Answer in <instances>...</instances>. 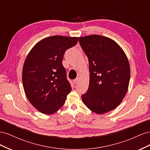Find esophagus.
<instances>
[{
  "label": "esophagus",
  "mask_w": 150,
  "mask_h": 150,
  "mask_svg": "<svg viewBox=\"0 0 150 150\" xmlns=\"http://www.w3.org/2000/svg\"><path fill=\"white\" fill-rule=\"evenodd\" d=\"M78 81H79V78H76V79L74 80V84H77V83H78Z\"/></svg>",
  "instance_id": "34e87169"
}]
</instances>
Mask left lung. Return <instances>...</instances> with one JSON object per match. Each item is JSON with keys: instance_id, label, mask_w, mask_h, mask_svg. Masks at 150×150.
Instances as JSON below:
<instances>
[{"instance_id": "1", "label": "left lung", "mask_w": 150, "mask_h": 150, "mask_svg": "<svg viewBox=\"0 0 150 150\" xmlns=\"http://www.w3.org/2000/svg\"><path fill=\"white\" fill-rule=\"evenodd\" d=\"M88 57L89 84L82 100L90 110L104 114L116 108L125 96L130 67L125 52L115 41L99 35L79 38Z\"/></svg>"}]
</instances>
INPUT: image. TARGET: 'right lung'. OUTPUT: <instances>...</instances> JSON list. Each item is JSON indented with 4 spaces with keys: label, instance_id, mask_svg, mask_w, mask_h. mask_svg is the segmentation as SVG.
I'll return each instance as SVG.
<instances>
[{
    "label": "right lung",
    "instance_id": "add662e5",
    "mask_svg": "<svg viewBox=\"0 0 150 150\" xmlns=\"http://www.w3.org/2000/svg\"><path fill=\"white\" fill-rule=\"evenodd\" d=\"M78 38L54 35L43 39L30 50L22 69V83L27 98L44 114L56 112L72 89L66 78L62 59Z\"/></svg>",
    "mask_w": 150,
    "mask_h": 150
}]
</instances>
